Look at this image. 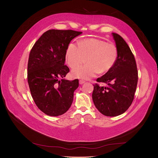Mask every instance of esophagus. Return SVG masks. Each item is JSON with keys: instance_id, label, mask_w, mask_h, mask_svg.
<instances>
[{"instance_id": "obj_1", "label": "esophagus", "mask_w": 158, "mask_h": 158, "mask_svg": "<svg viewBox=\"0 0 158 158\" xmlns=\"http://www.w3.org/2000/svg\"><path fill=\"white\" fill-rule=\"evenodd\" d=\"M85 82L84 80H79V84H81V85L83 84H84Z\"/></svg>"}]
</instances>
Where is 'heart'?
Returning a JSON list of instances; mask_svg holds the SVG:
<instances>
[{"label": "heart", "instance_id": "b5f03b06", "mask_svg": "<svg viewBox=\"0 0 158 158\" xmlns=\"http://www.w3.org/2000/svg\"><path fill=\"white\" fill-rule=\"evenodd\" d=\"M118 56L116 45L102 40L90 38L80 41L78 44L70 43L66 51V61L75 69L87 59L88 63L72 71L74 78L88 80L98 73H106L115 64Z\"/></svg>", "mask_w": 158, "mask_h": 158}]
</instances>
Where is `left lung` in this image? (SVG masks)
Returning <instances> with one entry per match:
<instances>
[{
  "instance_id": "obj_1",
  "label": "left lung",
  "mask_w": 158,
  "mask_h": 158,
  "mask_svg": "<svg viewBox=\"0 0 158 158\" xmlns=\"http://www.w3.org/2000/svg\"><path fill=\"white\" fill-rule=\"evenodd\" d=\"M118 50V56L113 68L97 82L106 83V87L95 84L92 99L98 111L107 117H116L125 113L134 99L138 83V70L132 52L123 38L112 33Z\"/></svg>"
}]
</instances>
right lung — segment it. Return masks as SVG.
I'll list each match as a JSON object with an SVG mask.
<instances>
[{
    "label": "right lung",
    "instance_id": "obj_1",
    "mask_svg": "<svg viewBox=\"0 0 158 158\" xmlns=\"http://www.w3.org/2000/svg\"><path fill=\"white\" fill-rule=\"evenodd\" d=\"M82 32L50 30L38 40L30 51L27 82L37 107L47 115L56 117L68 111L73 102L78 80H67L69 72L64 65L70 42Z\"/></svg>",
    "mask_w": 158,
    "mask_h": 158
}]
</instances>
